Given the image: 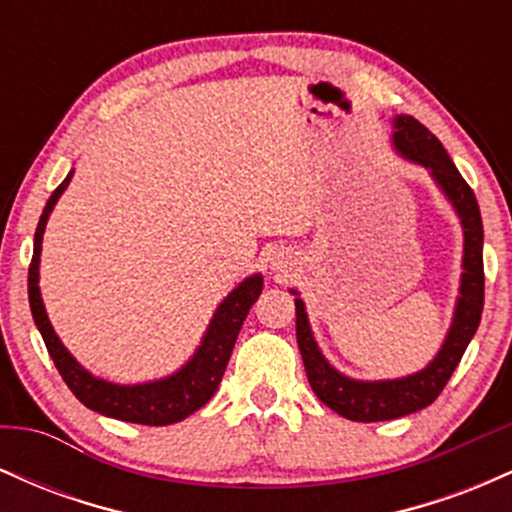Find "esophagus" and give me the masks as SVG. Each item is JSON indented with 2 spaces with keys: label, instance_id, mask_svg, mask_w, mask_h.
I'll list each match as a JSON object with an SVG mask.
<instances>
[{
  "label": "esophagus",
  "instance_id": "obj_1",
  "mask_svg": "<svg viewBox=\"0 0 512 512\" xmlns=\"http://www.w3.org/2000/svg\"><path fill=\"white\" fill-rule=\"evenodd\" d=\"M272 267H274V269H281V262H276V260H274V262H272Z\"/></svg>",
  "mask_w": 512,
  "mask_h": 512
}]
</instances>
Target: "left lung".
Listing matches in <instances>:
<instances>
[{
	"mask_svg": "<svg viewBox=\"0 0 512 512\" xmlns=\"http://www.w3.org/2000/svg\"><path fill=\"white\" fill-rule=\"evenodd\" d=\"M392 146L399 156L416 166H424L431 173V178L436 180L440 192L448 197L462 223L464 255L460 296H457L450 330L445 334L438 354L426 368L404 375V378H349V375L339 373L320 351L313 330H310L305 303L298 298V291L291 289L296 296V339L310 387L317 399L337 411L339 416L363 421V424L399 419V416L414 414V411L436 402L443 387L448 385L452 370L460 363L464 349L477 334L481 310H484V226H481V211L472 187L464 182L436 134L428 132L416 117L397 115L392 120Z\"/></svg>",
	"mask_w": 512,
	"mask_h": 512,
	"instance_id": "8db88e82",
	"label": "left lung"
}]
</instances>
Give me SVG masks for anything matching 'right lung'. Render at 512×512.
I'll return each instance as SVG.
<instances>
[{"label": "right lung", "instance_id": "right-lung-1", "mask_svg": "<svg viewBox=\"0 0 512 512\" xmlns=\"http://www.w3.org/2000/svg\"><path fill=\"white\" fill-rule=\"evenodd\" d=\"M74 170H69L62 185L52 192V197L45 204L43 214H40L38 228H35L33 240V260L28 267V303H31V313L35 327L43 334V342L48 346L52 361L60 370L62 380L67 383L74 397L88 409L98 411V414L110 416L117 421H129V424H144V426H168L178 424L195 414L199 407L214 397L219 390L223 378V370L228 366L233 346H236L238 332L243 327V320L248 317L252 303L260 298L262 293V274H252L243 279L240 284L228 293L214 310L207 332H204L202 342L195 349V354L187 358L175 373L166 378L149 380V383L137 385H120L110 383V380L98 378L91 370L81 366L76 358L69 354L67 346L52 330L50 317L45 313L43 296H40V250H43V233L48 226V219L55 209L57 199L67 190L72 182Z\"/></svg>", "mask_w": 512, "mask_h": 512}]
</instances>
